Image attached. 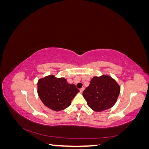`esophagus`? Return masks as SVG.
<instances>
[{"instance_id":"34e87169","label":"esophagus","mask_w":149,"mask_h":149,"mask_svg":"<svg viewBox=\"0 0 149 149\" xmlns=\"http://www.w3.org/2000/svg\"><path fill=\"white\" fill-rule=\"evenodd\" d=\"M84 88L83 87V88H81V89H79V91H80V92L82 93V92L84 91Z\"/></svg>"}]
</instances>
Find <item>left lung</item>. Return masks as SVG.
I'll return each instance as SVG.
<instances>
[{
  "instance_id": "1",
  "label": "left lung",
  "mask_w": 149,
  "mask_h": 149,
  "mask_svg": "<svg viewBox=\"0 0 149 149\" xmlns=\"http://www.w3.org/2000/svg\"><path fill=\"white\" fill-rule=\"evenodd\" d=\"M120 89L118 84L110 76H94L89 86L84 90L83 95L89 107L95 111L101 112L114 106Z\"/></svg>"
}]
</instances>
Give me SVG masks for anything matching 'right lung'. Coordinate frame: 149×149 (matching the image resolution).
I'll return each mask as SVG.
<instances>
[{"instance_id":"obj_1","label":"right lung","mask_w":149,"mask_h":149,"mask_svg":"<svg viewBox=\"0 0 149 149\" xmlns=\"http://www.w3.org/2000/svg\"><path fill=\"white\" fill-rule=\"evenodd\" d=\"M79 90L73 84H69L63 78L49 75L38 81V94L43 103L49 109L60 111L71 104Z\"/></svg>"}]
</instances>
